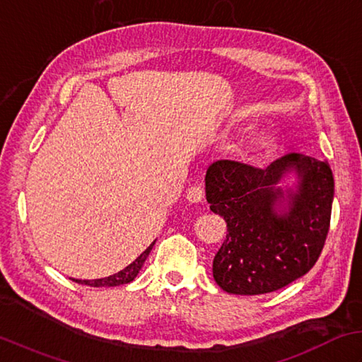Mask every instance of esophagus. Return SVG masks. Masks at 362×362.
Returning <instances> with one entry per match:
<instances>
[{
  "label": "esophagus",
  "instance_id": "1",
  "mask_svg": "<svg viewBox=\"0 0 362 362\" xmlns=\"http://www.w3.org/2000/svg\"><path fill=\"white\" fill-rule=\"evenodd\" d=\"M203 195H204V192H203V189L200 186H192L187 190L186 198H187L190 203H200L203 200Z\"/></svg>",
  "mask_w": 362,
  "mask_h": 362
}]
</instances>
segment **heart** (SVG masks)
<instances>
[{
    "mask_svg": "<svg viewBox=\"0 0 362 362\" xmlns=\"http://www.w3.org/2000/svg\"><path fill=\"white\" fill-rule=\"evenodd\" d=\"M274 142H275L274 136L267 131H262L256 137L252 139V142H250V153H252L253 156H262V154L269 153L272 150Z\"/></svg>",
    "mask_w": 362,
    "mask_h": 362,
    "instance_id": "obj_1",
    "label": "heart"
}]
</instances>
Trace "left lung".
Wrapping results in <instances>:
<instances>
[{"mask_svg":"<svg viewBox=\"0 0 362 362\" xmlns=\"http://www.w3.org/2000/svg\"><path fill=\"white\" fill-rule=\"evenodd\" d=\"M298 175L295 191L279 182ZM206 200L226 222V239L212 262L228 293L261 295L281 289L314 267L325 245L334 197L328 162L286 154L267 168L217 160L206 172Z\"/></svg>","mask_w":362,"mask_h":362,"instance_id":"8db88e82","label":"left lung"}]
</instances>
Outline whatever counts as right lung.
<instances>
[{"mask_svg": "<svg viewBox=\"0 0 362 362\" xmlns=\"http://www.w3.org/2000/svg\"><path fill=\"white\" fill-rule=\"evenodd\" d=\"M154 245V242L151 245L145 250V252L140 255L134 262H131L128 267H124L123 270H120L119 274H114L106 278H100V279H73V281H76L79 284H86V286H90V287H114V286H122V284H128L131 283L132 279L137 276V274L142 269V265L145 262L146 257H148L151 248Z\"/></svg>", "mask_w": 362, "mask_h": 362, "instance_id": "right-lung-1", "label": "right lung"}]
</instances>
